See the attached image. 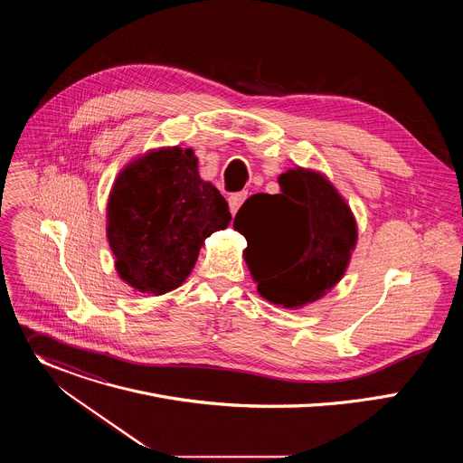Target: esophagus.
<instances>
[{"label": "esophagus", "instance_id": "obj_1", "mask_svg": "<svg viewBox=\"0 0 463 463\" xmlns=\"http://www.w3.org/2000/svg\"><path fill=\"white\" fill-rule=\"evenodd\" d=\"M245 197H247V192H236V194H232V195L229 197V209H231V214H232V216L238 213V209H240L241 203L245 202Z\"/></svg>", "mask_w": 463, "mask_h": 463}]
</instances>
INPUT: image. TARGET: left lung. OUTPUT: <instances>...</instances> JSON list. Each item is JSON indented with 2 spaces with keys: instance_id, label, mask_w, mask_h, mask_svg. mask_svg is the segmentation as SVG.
<instances>
[{
  "instance_id": "1",
  "label": "left lung",
  "mask_w": 463,
  "mask_h": 463,
  "mask_svg": "<svg viewBox=\"0 0 463 463\" xmlns=\"http://www.w3.org/2000/svg\"><path fill=\"white\" fill-rule=\"evenodd\" d=\"M280 194H254L234 218L258 293L284 307L318 300L345 275L357 241L346 202L322 174L291 168Z\"/></svg>"
}]
</instances>
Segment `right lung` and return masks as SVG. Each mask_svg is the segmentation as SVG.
Segmentation results:
<instances>
[{"mask_svg": "<svg viewBox=\"0 0 463 463\" xmlns=\"http://www.w3.org/2000/svg\"><path fill=\"white\" fill-rule=\"evenodd\" d=\"M231 218L190 148L148 152L118 174L108 200L106 232L118 277L146 295L179 288L205 240Z\"/></svg>", "mask_w": 463, "mask_h": 463, "instance_id": "1", "label": "right lung"}]
</instances>
